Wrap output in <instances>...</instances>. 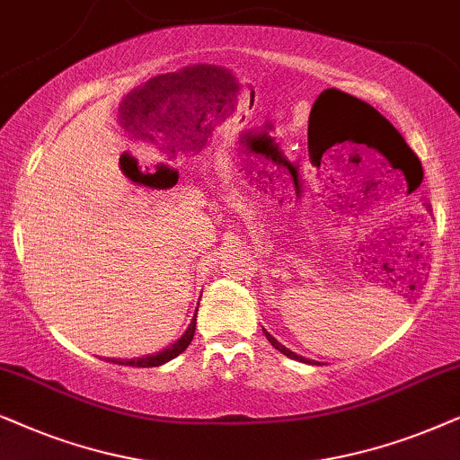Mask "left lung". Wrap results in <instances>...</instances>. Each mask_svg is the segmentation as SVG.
I'll use <instances>...</instances> for the list:
<instances>
[{
    "mask_svg": "<svg viewBox=\"0 0 460 460\" xmlns=\"http://www.w3.org/2000/svg\"><path fill=\"white\" fill-rule=\"evenodd\" d=\"M345 96H349V94H345ZM349 102H351V109H353V113H364V115H370V121L368 119H364V118H359V124L358 126H362V130H366V138H376V137H381V134H394V137L400 140V143L403 145V146H408L406 145V140L402 138V134L395 130L394 126L389 124L387 119L383 118L381 113L376 111L375 107H370L368 102H364V101H359V98H353V96H349ZM368 145V143H366ZM267 334V339H269V342H271V345L278 349V351H281L284 355H288V358H292V359H298V362H307V359L305 358H301V355H296L294 351H290V349H286L284 345H281V342H278L273 339L271 334L269 332H265Z\"/></svg>",
    "mask_w": 460,
    "mask_h": 460,
    "instance_id": "1",
    "label": "left lung"
}]
</instances>
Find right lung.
Returning a JSON list of instances; mask_svg holds the SVG:
<instances>
[{
    "label": "right lung",
    "instance_id": "add662e5",
    "mask_svg": "<svg viewBox=\"0 0 460 460\" xmlns=\"http://www.w3.org/2000/svg\"><path fill=\"white\" fill-rule=\"evenodd\" d=\"M195 315H198V311H195ZM193 334H195V317L191 320V323H189L185 334H182L176 342H172L168 349H164V351L145 355V358H134V359H109V362L119 364V366H137V368H153V366H162V364L170 362V359H174L176 355H181L182 351H185V349L191 345Z\"/></svg>",
    "mask_w": 460,
    "mask_h": 460
}]
</instances>
